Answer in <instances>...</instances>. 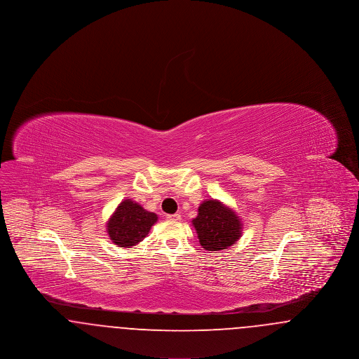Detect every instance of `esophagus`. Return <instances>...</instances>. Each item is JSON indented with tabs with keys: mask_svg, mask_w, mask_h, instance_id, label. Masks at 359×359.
Listing matches in <instances>:
<instances>
[{
	"mask_svg": "<svg viewBox=\"0 0 359 359\" xmlns=\"http://www.w3.org/2000/svg\"><path fill=\"white\" fill-rule=\"evenodd\" d=\"M167 219L172 222H179V221H182V215L180 214H170V215H167Z\"/></svg>",
	"mask_w": 359,
	"mask_h": 359,
	"instance_id": "1",
	"label": "esophagus"
}]
</instances>
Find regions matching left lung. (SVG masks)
<instances>
[{"label":"left lung","instance_id":"1","mask_svg":"<svg viewBox=\"0 0 359 359\" xmlns=\"http://www.w3.org/2000/svg\"><path fill=\"white\" fill-rule=\"evenodd\" d=\"M192 226L201 245L208 252L227 249L242 236V222L236 211L215 199L202 202Z\"/></svg>","mask_w":359,"mask_h":359}]
</instances>
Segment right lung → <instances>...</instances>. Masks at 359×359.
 <instances>
[{
  "label": "right lung",
  "mask_w": 359,
  "mask_h": 359,
  "mask_svg": "<svg viewBox=\"0 0 359 359\" xmlns=\"http://www.w3.org/2000/svg\"><path fill=\"white\" fill-rule=\"evenodd\" d=\"M157 222V215L149 212L132 199L122 201L109 222L107 234L120 248H132L145 238L151 227Z\"/></svg>",
  "instance_id": "1"
}]
</instances>
